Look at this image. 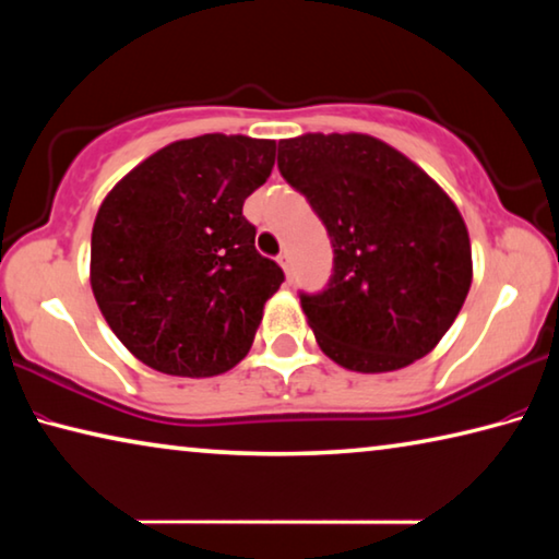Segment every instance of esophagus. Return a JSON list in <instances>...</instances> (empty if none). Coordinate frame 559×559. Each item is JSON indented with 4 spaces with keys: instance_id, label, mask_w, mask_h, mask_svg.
Here are the masks:
<instances>
[{
    "instance_id": "1",
    "label": "esophagus",
    "mask_w": 559,
    "mask_h": 559,
    "mask_svg": "<svg viewBox=\"0 0 559 559\" xmlns=\"http://www.w3.org/2000/svg\"><path fill=\"white\" fill-rule=\"evenodd\" d=\"M278 263H281V269L286 271V278L290 281V278H293V261H290V253L283 251L281 257H278Z\"/></svg>"
}]
</instances>
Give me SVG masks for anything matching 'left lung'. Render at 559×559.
<instances>
[{
	"mask_svg": "<svg viewBox=\"0 0 559 559\" xmlns=\"http://www.w3.org/2000/svg\"><path fill=\"white\" fill-rule=\"evenodd\" d=\"M278 169L333 243V276L302 313L323 353L353 372L429 355L468 296V229L456 204L400 150L362 132L281 140Z\"/></svg>",
	"mask_w": 559,
	"mask_h": 559,
	"instance_id": "1",
	"label": "left lung"
}]
</instances>
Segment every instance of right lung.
I'll return each mask as SVG.
<instances>
[{
  "instance_id": "1",
  "label": "right lung",
  "mask_w": 559,
  "mask_h": 559,
  "mask_svg": "<svg viewBox=\"0 0 559 559\" xmlns=\"http://www.w3.org/2000/svg\"><path fill=\"white\" fill-rule=\"evenodd\" d=\"M276 140H177L120 179L91 234V288L140 362L214 377L251 349L283 271L253 246L243 200L266 182Z\"/></svg>"
}]
</instances>
